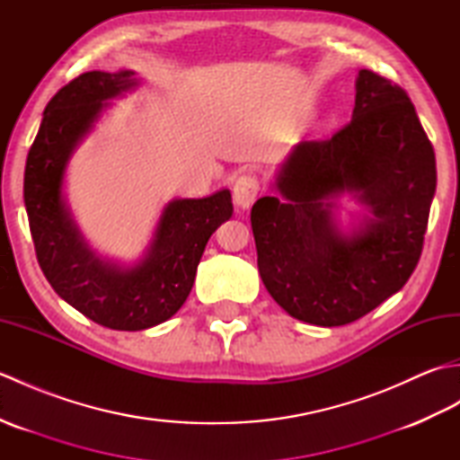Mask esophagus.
Instances as JSON below:
<instances>
[{"label": "esophagus", "mask_w": 460, "mask_h": 460, "mask_svg": "<svg viewBox=\"0 0 460 460\" xmlns=\"http://www.w3.org/2000/svg\"><path fill=\"white\" fill-rule=\"evenodd\" d=\"M261 190L259 178L252 173H243L235 180V185H233V199L239 205L241 209H249L252 201L257 199Z\"/></svg>", "instance_id": "1"}]
</instances>
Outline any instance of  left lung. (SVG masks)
<instances>
[{
	"instance_id": "obj_1",
	"label": "left lung",
	"mask_w": 460,
	"mask_h": 460,
	"mask_svg": "<svg viewBox=\"0 0 460 460\" xmlns=\"http://www.w3.org/2000/svg\"><path fill=\"white\" fill-rule=\"evenodd\" d=\"M437 168L415 106L397 83L361 68L351 120L305 140L279 173L282 198L251 209L261 279L290 316L344 326L402 290L421 257ZM358 190L375 219L341 238L331 199Z\"/></svg>"
}]
</instances>
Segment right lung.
Segmentation results:
<instances>
[{"label":"right lung","instance_id":"add662e5","mask_svg":"<svg viewBox=\"0 0 460 460\" xmlns=\"http://www.w3.org/2000/svg\"><path fill=\"white\" fill-rule=\"evenodd\" d=\"M132 75L91 71L65 84L43 112L23 181L35 255L49 285L96 324L128 332L162 324L181 308L205 245L233 213L227 190L170 203L148 257L130 270L102 262L86 249L61 199L65 164L102 101L132 86Z\"/></svg>","mask_w":460,"mask_h":460}]
</instances>
